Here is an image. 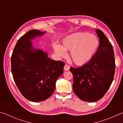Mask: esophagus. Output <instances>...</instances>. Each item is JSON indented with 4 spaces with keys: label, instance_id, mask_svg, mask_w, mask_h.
Masks as SVG:
<instances>
[{
    "label": "esophagus",
    "instance_id": "34e87169",
    "mask_svg": "<svg viewBox=\"0 0 123 123\" xmlns=\"http://www.w3.org/2000/svg\"><path fill=\"white\" fill-rule=\"evenodd\" d=\"M69 68H70L69 66H68V65H67V64H65V65H64V70H65V71H67V70H69Z\"/></svg>",
    "mask_w": 123,
    "mask_h": 123
}]
</instances>
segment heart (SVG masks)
Masks as SVG:
<instances>
[{"label":"heart","instance_id":"b5f03b06","mask_svg":"<svg viewBox=\"0 0 123 123\" xmlns=\"http://www.w3.org/2000/svg\"><path fill=\"white\" fill-rule=\"evenodd\" d=\"M99 45L97 37L87 32H77L64 38L60 45L54 43L55 53L59 57L65 56L70 51V57L74 63L82 66L90 61Z\"/></svg>","mask_w":123,"mask_h":123}]
</instances>
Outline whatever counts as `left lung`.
I'll list each match as a JSON object with an SVG mask.
<instances>
[{
  "mask_svg": "<svg viewBox=\"0 0 123 123\" xmlns=\"http://www.w3.org/2000/svg\"><path fill=\"white\" fill-rule=\"evenodd\" d=\"M95 32L99 45L94 56L84 65L70 68L74 93L87 102L97 101L103 97L113 81L115 72L113 47L102 31L97 29Z\"/></svg>",
  "mask_w": 123,
  "mask_h": 123,
  "instance_id": "8db88e82",
  "label": "left lung"
}]
</instances>
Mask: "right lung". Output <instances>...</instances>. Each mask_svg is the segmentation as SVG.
<instances>
[{
  "mask_svg": "<svg viewBox=\"0 0 123 123\" xmlns=\"http://www.w3.org/2000/svg\"><path fill=\"white\" fill-rule=\"evenodd\" d=\"M46 31L32 30L18 39L11 56V72L22 95L29 100L40 102L53 94L64 64L48 57L47 51L36 49L31 40Z\"/></svg>",
  "mask_w": 123,
  "mask_h": 123,
  "instance_id": "add662e5",
  "label": "right lung"
}]
</instances>
